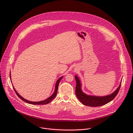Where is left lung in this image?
Wrapping results in <instances>:
<instances>
[{
    "label": "left lung",
    "mask_w": 133,
    "mask_h": 133,
    "mask_svg": "<svg viewBox=\"0 0 133 133\" xmlns=\"http://www.w3.org/2000/svg\"><path fill=\"white\" fill-rule=\"evenodd\" d=\"M76 81V94L78 99L81 101V102L86 106L90 107H97L104 105L108 103L111 101L114 98L119 90L121 83L117 88V89L113 93L109 95L105 96H90L86 95L83 92L81 89V84L79 78L76 75L75 76Z\"/></svg>",
    "instance_id": "1"
}]
</instances>
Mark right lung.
Wrapping results in <instances>:
<instances>
[{
    "instance_id": "add662e5",
    "label": "right lung",
    "mask_w": 133,
    "mask_h": 133,
    "mask_svg": "<svg viewBox=\"0 0 133 133\" xmlns=\"http://www.w3.org/2000/svg\"><path fill=\"white\" fill-rule=\"evenodd\" d=\"M10 80H11V76H10ZM63 76H62L61 77H60L57 81V82L56 83V85H55V91L54 92V93L52 94V95L49 97V98H48L47 99L44 100V101H40V102H30V101H27L26 99H25V98H24L23 97H22L19 94L17 91L16 90V89H15L14 87L12 86L13 87V88L16 92V94H17V95L22 100H23V101L28 103V104H32V105H45V104H48L49 103H50L56 96L57 95V90H58V86H59V82L61 81V80L63 78Z\"/></svg>"
}]
</instances>
